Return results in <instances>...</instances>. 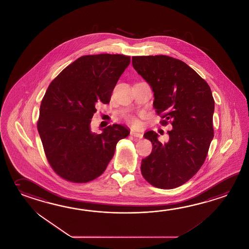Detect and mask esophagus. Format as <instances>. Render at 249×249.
Wrapping results in <instances>:
<instances>
[{"instance_id":"1","label":"esophagus","mask_w":249,"mask_h":249,"mask_svg":"<svg viewBox=\"0 0 249 249\" xmlns=\"http://www.w3.org/2000/svg\"><path fill=\"white\" fill-rule=\"evenodd\" d=\"M130 134H131L132 136L135 137V138H138V139H142V138H143V135H142L141 132H134V131H131Z\"/></svg>"}]
</instances>
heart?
Segmentation results:
<instances>
[{
	"label": "heart",
	"mask_w": 249,
	"mask_h": 249,
	"mask_svg": "<svg viewBox=\"0 0 249 249\" xmlns=\"http://www.w3.org/2000/svg\"><path fill=\"white\" fill-rule=\"evenodd\" d=\"M126 121L129 123V124H132V125H136L137 124H138V121H137L136 118L134 117H132V116H129V117H127Z\"/></svg>",
	"instance_id": "heart-1"
}]
</instances>
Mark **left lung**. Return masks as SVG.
Listing matches in <instances>:
<instances>
[{"label": "left lung", "mask_w": 249, "mask_h": 249, "mask_svg": "<svg viewBox=\"0 0 249 249\" xmlns=\"http://www.w3.org/2000/svg\"><path fill=\"white\" fill-rule=\"evenodd\" d=\"M132 62L152 88L154 107L162 118L161 125H172L166 143L159 142L153 131L144 134L153 149L142 159V176L161 189L178 187L200 170L214 137L211 89L195 70L178 59L143 55L133 56Z\"/></svg>", "instance_id": "1"}]
</instances>
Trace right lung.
Returning a JSON list of instances; mask_svg holds the SVG:
<instances>
[{
  "instance_id": "1",
  "label": "right lung",
  "mask_w": 249,
  "mask_h": 249,
  "mask_svg": "<svg viewBox=\"0 0 249 249\" xmlns=\"http://www.w3.org/2000/svg\"><path fill=\"white\" fill-rule=\"evenodd\" d=\"M131 62L124 54H88L64 68L40 103L37 128L45 155L65 180L87 183L102 175L117 142L129 135L121 124L91 132L99 104L110 102L114 88Z\"/></svg>"
}]
</instances>
